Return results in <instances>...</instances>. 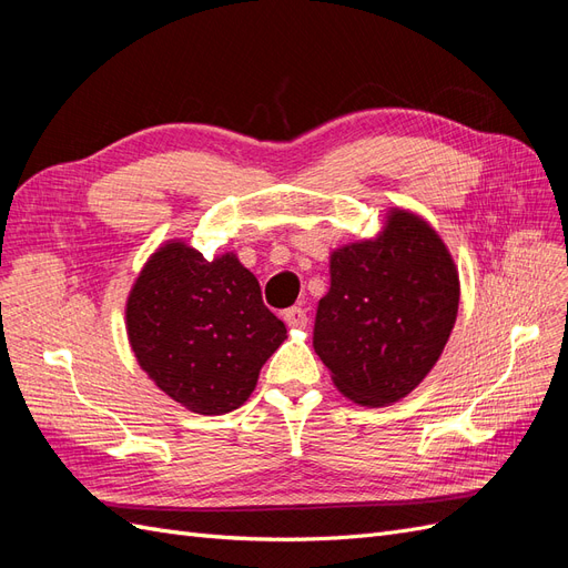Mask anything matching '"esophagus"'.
<instances>
[{
	"label": "esophagus",
	"mask_w": 568,
	"mask_h": 568,
	"mask_svg": "<svg viewBox=\"0 0 568 568\" xmlns=\"http://www.w3.org/2000/svg\"><path fill=\"white\" fill-rule=\"evenodd\" d=\"M284 322L291 326V329H305L307 313L301 305H294V307H288V311H284Z\"/></svg>",
	"instance_id": "obj_1"
}]
</instances>
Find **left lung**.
Returning <instances> with one entry per match:
<instances>
[{"mask_svg":"<svg viewBox=\"0 0 568 568\" xmlns=\"http://www.w3.org/2000/svg\"><path fill=\"white\" fill-rule=\"evenodd\" d=\"M313 346L346 398L379 407L405 398L450 338L459 277L448 246L419 215L388 211L376 239L329 257Z\"/></svg>","mask_w":568,"mask_h":568,"instance_id":"8db88e82","label":"left lung"}]
</instances>
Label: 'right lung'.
I'll return each instance as SVG.
<instances>
[{
    "instance_id": "add662e5",
    "label": "right lung",
    "mask_w": 568,
    "mask_h": 568,
    "mask_svg": "<svg viewBox=\"0 0 568 568\" xmlns=\"http://www.w3.org/2000/svg\"><path fill=\"white\" fill-rule=\"evenodd\" d=\"M136 363L165 395L196 415L242 407L286 326L234 253L213 261L168 242L136 277L125 307Z\"/></svg>"
}]
</instances>
